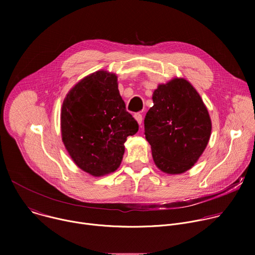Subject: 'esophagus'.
<instances>
[{"label": "esophagus", "mask_w": 255, "mask_h": 255, "mask_svg": "<svg viewBox=\"0 0 255 255\" xmlns=\"http://www.w3.org/2000/svg\"><path fill=\"white\" fill-rule=\"evenodd\" d=\"M134 118H135V120L138 122V124H141V123H142L143 117H142V115H141L140 113H136V114L134 115Z\"/></svg>", "instance_id": "esophagus-1"}]
</instances>
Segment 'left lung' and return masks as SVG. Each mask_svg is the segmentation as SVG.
<instances>
[{"label":"left lung","instance_id":"8db88e82","mask_svg":"<svg viewBox=\"0 0 255 255\" xmlns=\"http://www.w3.org/2000/svg\"><path fill=\"white\" fill-rule=\"evenodd\" d=\"M144 119L145 138L156 166L169 174L190 169L202 155L212 130L206 106L194 87L173 79L154 91Z\"/></svg>","mask_w":255,"mask_h":255}]
</instances>
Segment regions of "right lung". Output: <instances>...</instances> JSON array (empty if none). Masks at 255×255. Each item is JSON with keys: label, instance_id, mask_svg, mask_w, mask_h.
<instances>
[{"label": "right lung", "instance_id": "right-lung-1", "mask_svg": "<svg viewBox=\"0 0 255 255\" xmlns=\"http://www.w3.org/2000/svg\"><path fill=\"white\" fill-rule=\"evenodd\" d=\"M126 111L117 77L97 71L67 94L61 109V135L76 164L94 176L115 171L123 158L124 143L138 131Z\"/></svg>", "mask_w": 255, "mask_h": 255}]
</instances>
